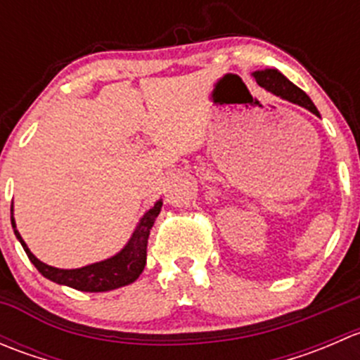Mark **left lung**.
I'll return each mask as SVG.
<instances>
[{"label": "left lung", "mask_w": 360, "mask_h": 360, "mask_svg": "<svg viewBox=\"0 0 360 360\" xmlns=\"http://www.w3.org/2000/svg\"><path fill=\"white\" fill-rule=\"evenodd\" d=\"M252 76L256 78L257 85L263 86L268 92L275 94V96L281 97V99L297 104V106L304 108V110L314 112V115L321 116L319 115V110L315 108V104L311 103L310 97H308L300 86H296L292 82H289L278 69H261V71H254Z\"/></svg>", "instance_id": "obj_1"}]
</instances>
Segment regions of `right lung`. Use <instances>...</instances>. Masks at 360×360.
I'll return each instance as SVG.
<instances>
[{"instance_id": "right-lung-1", "label": "right lung", "mask_w": 360, "mask_h": 360, "mask_svg": "<svg viewBox=\"0 0 360 360\" xmlns=\"http://www.w3.org/2000/svg\"><path fill=\"white\" fill-rule=\"evenodd\" d=\"M162 198L144 214L137 223L136 230H134L132 237L125 244L120 252L115 256L108 257L104 261H97V263L86 264L82 268H72V270H64V268L50 266V264L39 261L34 254L27 248V244L20 237L19 230H17L15 219H13V203H12V228L15 233L17 240L20 242L27 257L31 263L34 264L36 270L49 281L56 282V284L68 285V288L78 289V291L85 292H106L112 289L123 288L139 278L143 274L144 266H146V248H148V237H150V230L153 228L155 219L162 210Z\"/></svg>"}]
</instances>
